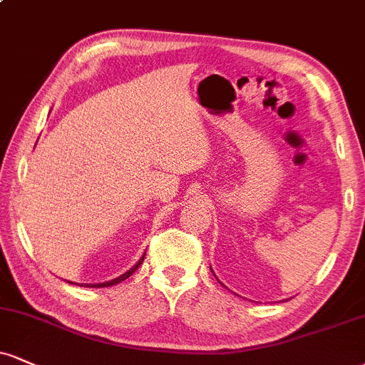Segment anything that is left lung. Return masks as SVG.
Returning a JSON list of instances; mask_svg holds the SVG:
<instances>
[{"label": "left lung", "mask_w": 365, "mask_h": 365, "mask_svg": "<svg viewBox=\"0 0 365 365\" xmlns=\"http://www.w3.org/2000/svg\"><path fill=\"white\" fill-rule=\"evenodd\" d=\"M210 270H212V269H210Z\"/></svg>", "instance_id": "left-lung-1"}]
</instances>
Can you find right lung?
Masks as SVG:
<instances>
[{
	"label": "right lung",
	"instance_id": "obj_1",
	"mask_svg": "<svg viewBox=\"0 0 365 365\" xmlns=\"http://www.w3.org/2000/svg\"><path fill=\"white\" fill-rule=\"evenodd\" d=\"M144 255H146V253H144ZM144 255H143V258H140V260H139L138 263H135L133 269L127 270L125 274L120 275V277H117V279H113V280H108V282H103V284H85V285H86V287H110V285H115V284H118V282H122V280H125L127 277H130V275H133L134 272L139 269V265H140V263H143V260H144ZM71 284H73V282H71Z\"/></svg>",
	"mask_w": 365,
	"mask_h": 365
}]
</instances>
